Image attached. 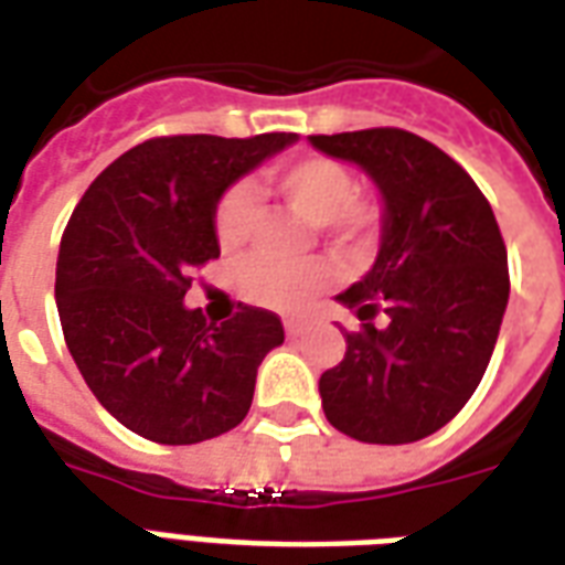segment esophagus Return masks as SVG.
Wrapping results in <instances>:
<instances>
[{"label": "esophagus", "mask_w": 565, "mask_h": 565, "mask_svg": "<svg viewBox=\"0 0 565 565\" xmlns=\"http://www.w3.org/2000/svg\"><path fill=\"white\" fill-rule=\"evenodd\" d=\"M282 328H286L288 340H295V337H303V333L310 331V319H286Z\"/></svg>", "instance_id": "1"}]
</instances>
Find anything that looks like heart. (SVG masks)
<instances>
[{
	"label": "heart",
	"instance_id": "1",
	"mask_svg": "<svg viewBox=\"0 0 565 565\" xmlns=\"http://www.w3.org/2000/svg\"><path fill=\"white\" fill-rule=\"evenodd\" d=\"M270 183L288 204L316 225H331L340 241H355L370 225V207L355 201V180L349 168L328 156H303L270 174ZM262 213V198L253 180H237L222 192L213 216L216 241L225 249H237L253 234ZM243 298L267 310H303L324 286L328 267L319 262L307 265H277V262H249L237 277Z\"/></svg>",
	"mask_w": 565,
	"mask_h": 565
}]
</instances>
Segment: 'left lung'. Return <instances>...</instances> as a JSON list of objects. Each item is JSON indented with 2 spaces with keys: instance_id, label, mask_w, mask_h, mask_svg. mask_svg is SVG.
Segmentation results:
<instances>
[{
  "instance_id": "1",
  "label": "left lung",
  "mask_w": 565,
  "mask_h": 565,
  "mask_svg": "<svg viewBox=\"0 0 565 565\" xmlns=\"http://www.w3.org/2000/svg\"><path fill=\"white\" fill-rule=\"evenodd\" d=\"M382 198L376 262L337 295L358 316L319 394L340 434L403 446L436 434L479 388L509 303L493 210L446 152L403 129L310 135Z\"/></svg>"
}]
</instances>
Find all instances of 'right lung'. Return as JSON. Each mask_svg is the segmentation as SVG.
<instances>
[{
  "mask_svg": "<svg viewBox=\"0 0 565 565\" xmlns=\"http://www.w3.org/2000/svg\"><path fill=\"white\" fill-rule=\"evenodd\" d=\"M298 141L177 135L122 152L74 207L56 258L65 343L96 401L131 434L195 446L253 406L255 373L286 340L274 312L213 324L183 298L189 270L220 258L222 192Z\"/></svg>",
  "mask_w": 565,
  "mask_h": 565,
  "instance_id": "add662e5",
  "label": "right lung"
}]
</instances>
